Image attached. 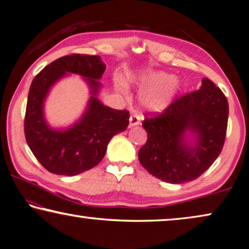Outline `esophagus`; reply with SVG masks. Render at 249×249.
Returning a JSON list of instances; mask_svg holds the SVG:
<instances>
[{
	"label": "esophagus",
	"instance_id": "34e87169",
	"mask_svg": "<svg viewBox=\"0 0 249 249\" xmlns=\"http://www.w3.org/2000/svg\"><path fill=\"white\" fill-rule=\"evenodd\" d=\"M139 124H140V117L136 115V113H133V115L130 116V118H129V125H130V127H133V125H138Z\"/></svg>",
	"mask_w": 249,
	"mask_h": 249
}]
</instances>
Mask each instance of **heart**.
I'll use <instances>...</instances> for the list:
<instances>
[{"instance_id": "b5f03b06", "label": "heart", "mask_w": 249, "mask_h": 249, "mask_svg": "<svg viewBox=\"0 0 249 249\" xmlns=\"http://www.w3.org/2000/svg\"><path fill=\"white\" fill-rule=\"evenodd\" d=\"M134 82L142 90L140 100L142 105L153 110H160L167 106L175 97L178 84L173 75L160 71H146L137 77ZM119 86L124 85L119 83Z\"/></svg>"}]
</instances>
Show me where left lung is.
I'll use <instances>...</instances> for the list:
<instances>
[{
  "instance_id": "1",
  "label": "left lung",
  "mask_w": 249,
  "mask_h": 249,
  "mask_svg": "<svg viewBox=\"0 0 249 249\" xmlns=\"http://www.w3.org/2000/svg\"><path fill=\"white\" fill-rule=\"evenodd\" d=\"M229 119L226 96L209 78L200 89L176 98L162 112H146L143 128L147 140L140 151L143 167L159 179L184 184L197 179L223 149ZM196 134L190 147L183 134Z\"/></svg>"
}]
</instances>
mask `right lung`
Returning <instances> with one entry per match:
<instances>
[{
    "label": "right lung",
    "instance_id": "right-lung-1",
    "mask_svg": "<svg viewBox=\"0 0 249 249\" xmlns=\"http://www.w3.org/2000/svg\"><path fill=\"white\" fill-rule=\"evenodd\" d=\"M105 69L99 55L73 53L48 64L33 80L26 106L25 138L35 158L48 172L74 176L89 171L103 160L111 138L127 129L129 111L104 106L94 96L100 86L96 80L102 77ZM65 72L86 77L93 96L77 124L65 132H56L43 119V100L50 87Z\"/></svg>",
    "mask_w": 249,
    "mask_h": 249
}]
</instances>
